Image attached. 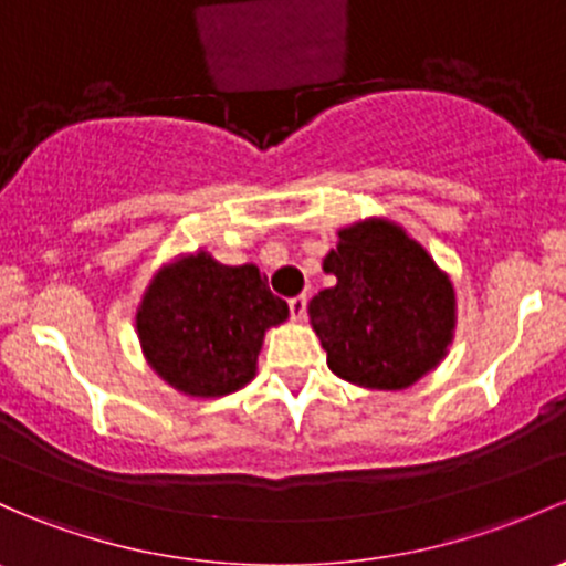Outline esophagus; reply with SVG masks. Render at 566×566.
Listing matches in <instances>:
<instances>
[{"label": "esophagus", "instance_id": "1", "mask_svg": "<svg viewBox=\"0 0 566 566\" xmlns=\"http://www.w3.org/2000/svg\"><path fill=\"white\" fill-rule=\"evenodd\" d=\"M287 306H290V317H293L295 323L306 317V295H295V298L287 301Z\"/></svg>", "mask_w": 566, "mask_h": 566}]
</instances>
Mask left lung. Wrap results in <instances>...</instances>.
Listing matches in <instances>:
<instances>
[{
  "label": "left lung",
  "mask_w": 566,
  "mask_h": 566,
  "mask_svg": "<svg viewBox=\"0 0 566 566\" xmlns=\"http://www.w3.org/2000/svg\"><path fill=\"white\" fill-rule=\"evenodd\" d=\"M323 271L336 284L308 301V323L336 377L403 390L444 360L458 319L453 282L401 224L382 217L347 224Z\"/></svg>",
  "instance_id": "left-lung-1"
}]
</instances>
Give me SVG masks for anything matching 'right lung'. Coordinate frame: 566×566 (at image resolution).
<instances>
[{
    "mask_svg": "<svg viewBox=\"0 0 566 566\" xmlns=\"http://www.w3.org/2000/svg\"><path fill=\"white\" fill-rule=\"evenodd\" d=\"M287 317L258 265H222L198 249L154 273L135 331L159 379L184 396L219 398L252 382L265 331Z\"/></svg>",
    "mask_w": 566,
    "mask_h": 566,
    "instance_id": "right-lung-1",
    "label": "right lung"
}]
</instances>
